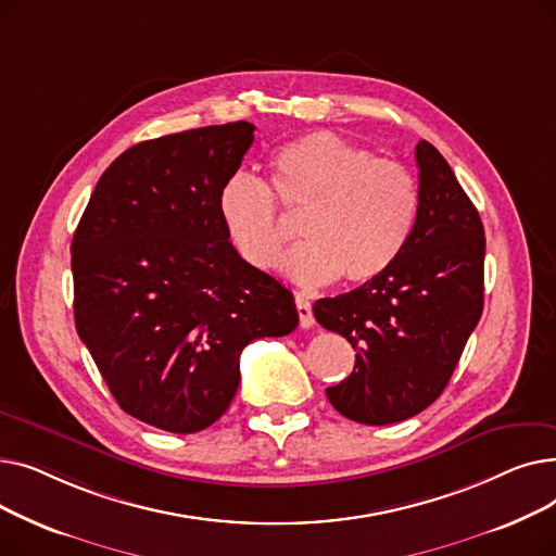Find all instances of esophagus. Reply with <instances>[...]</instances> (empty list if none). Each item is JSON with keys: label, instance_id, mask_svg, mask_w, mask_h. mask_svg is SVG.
<instances>
[{"label": "esophagus", "instance_id": "34e87169", "mask_svg": "<svg viewBox=\"0 0 556 556\" xmlns=\"http://www.w3.org/2000/svg\"><path fill=\"white\" fill-rule=\"evenodd\" d=\"M295 306H298V315H300V327H302V329H311V327L315 325L311 302L298 295V298H295Z\"/></svg>", "mask_w": 556, "mask_h": 556}]
</instances>
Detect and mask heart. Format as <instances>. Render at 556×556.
Segmentation results:
<instances>
[{
  "mask_svg": "<svg viewBox=\"0 0 556 556\" xmlns=\"http://www.w3.org/2000/svg\"><path fill=\"white\" fill-rule=\"evenodd\" d=\"M270 189L245 170L220 185L216 207L248 266L273 270L288 241L279 207L300 216V243L283 270L304 286L365 283L386 273L410 237L419 195L403 164L374 157L333 132L290 141L270 160Z\"/></svg>",
  "mask_w": 556,
  "mask_h": 556,
  "instance_id": "heart-1",
  "label": "heart"
}]
</instances>
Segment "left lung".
Listing matches in <instances>:
<instances>
[{
    "instance_id": "obj_1",
    "label": "left lung",
    "mask_w": 556,
    "mask_h": 556,
    "mask_svg": "<svg viewBox=\"0 0 556 556\" xmlns=\"http://www.w3.org/2000/svg\"><path fill=\"white\" fill-rule=\"evenodd\" d=\"M419 207L392 266L338 298L313 304L319 325L356 349V367L327 388L358 424L410 419L444 392L484 304V227L432 143L415 149Z\"/></svg>"
}]
</instances>
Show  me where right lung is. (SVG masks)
Masks as SVG:
<instances>
[{"label": "right lung", "instance_id": "1", "mask_svg": "<svg viewBox=\"0 0 556 556\" xmlns=\"http://www.w3.org/2000/svg\"><path fill=\"white\" fill-rule=\"evenodd\" d=\"M254 141L233 122L116 157L72 241L76 331L130 417L204 430L241 383L243 346L295 331L293 293L229 243L216 198Z\"/></svg>", "mask_w": 556, "mask_h": 556}]
</instances>
